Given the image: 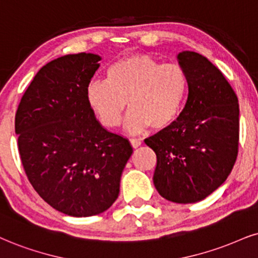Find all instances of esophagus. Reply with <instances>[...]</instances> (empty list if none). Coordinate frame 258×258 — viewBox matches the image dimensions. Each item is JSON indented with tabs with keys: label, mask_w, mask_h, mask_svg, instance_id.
Here are the masks:
<instances>
[{
	"label": "esophagus",
	"mask_w": 258,
	"mask_h": 258,
	"mask_svg": "<svg viewBox=\"0 0 258 258\" xmlns=\"http://www.w3.org/2000/svg\"><path fill=\"white\" fill-rule=\"evenodd\" d=\"M129 141H130V145L133 146V148H138V147H140V146H141V144H142L141 140H139V139H134V138L130 139Z\"/></svg>",
	"instance_id": "1"
}]
</instances>
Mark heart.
<instances>
[{"mask_svg": "<svg viewBox=\"0 0 258 258\" xmlns=\"http://www.w3.org/2000/svg\"><path fill=\"white\" fill-rule=\"evenodd\" d=\"M186 72L177 63H161L139 53L111 64L106 80H95L86 91L88 105L106 128L120 123L126 107L124 126L139 133L151 125L163 130L177 119L187 94Z\"/></svg>", "mask_w": 258, "mask_h": 258, "instance_id": "heart-1", "label": "heart"}]
</instances>
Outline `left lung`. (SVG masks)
Returning a JSON list of instances; mask_svg holds the SVG:
<instances>
[{
  "instance_id": "obj_1",
  "label": "left lung",
  "mask_w": 258,
  "mask_h": 258,
  "mask_svg": "<svg viewBox=\"0 0 258 258\" xmlns=\"http://www.w3.org/2000/svg\"><path fill=\"white\" fill-rule=\"evenodd\" d=\"M189 92L177 120L145 144L157 154L153 182L164 199L195 203L217 190L231 173L239 145V104L222 73L205 56H177Z\"/></svg>"
}]
</instances>
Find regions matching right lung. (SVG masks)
I'll return each mask as SVG.
<instances>
[{"label": "right lung", "mask_w": 258, "mask_h": 258, "mask_svg": "<svg viewBox=\"0 0 258 258\" xmlns=\"http://www.w3.org/2000/svg\"><path fill=\"white\" fill-rule=\"evenodd\" d=\"M100 56L74 53L45 64L22 95L15 133L25 173L41 199L71 217L109 209L133 154L95 118L86 91Z\"/></svg>", "instance_id": "obj_1"}]
</instances>
